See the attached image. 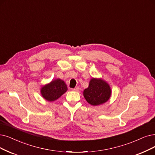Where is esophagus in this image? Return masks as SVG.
<instances>
[{
	"instance_id": "esophagus-1",
	"label": "esophagus",
	"mask_w": 155,
	"mask_h": 155,
	"mask_svg": "<svg viewBox=\"0 0 155 155\" xmlns=\"http://www.w3.org/2000/svg\"><path fill=\"white\" fill-rule=\"evenodd\" d=\"M72 90L74 91H78L79 90V87H76V88H72Z\"/></svg>"
}]
</instances>
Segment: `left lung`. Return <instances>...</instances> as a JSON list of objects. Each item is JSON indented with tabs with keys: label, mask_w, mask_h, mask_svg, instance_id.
<instances>
[{
	"label": "left lung",
	"mask_w": 155,
	"mask_h": 155,
	"mask_svg": "<svg viewBox=\"0 0 155 155\" xmlns=\"http://www.w3.org/2000/svg\"><path fill=\"white\" fill-rule=\"evenodd\" d=\"M111 91L107 83L102 79H91L88 87L85 89L83 95L90 104L98 106L107 102L110 97Z\"/></svg>",
	"instance_id": "left-lung-1"
}]
</instances>
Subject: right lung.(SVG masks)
Wrapping results in <instances>:
<instances>
[{
	"label": "right lung",
	"instance_id": "right-lung-1",
	"mask_svg": "<svg viewBox=\"0 0 155 155\" xmlns=\"http://www.w3.org/2000/svg\"><path fill=\"white\" fill-rule=\"evenodd\" d=\"M67 90L64 81L60 79L52 81L41 88V94L48 101H54L62 95Z\"/></svg>",
	"mask_w": 155,
	"mask_h": 155
}]
</instances>
